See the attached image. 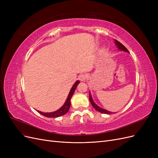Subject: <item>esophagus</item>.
Instances as JSON below:
<instances>
[{
	"mask_svg": "<svg viewBox=\"0 0 158 158\" xmlns=\"http://www.w3.org/2000/svg\"><path fill=\"white\" fill-rule=\"evenodd\" d=\"M87 78H88V76L86 74H81L80 76H79V77H78V79L80 81H85Z\"/></svg>",
	"mask_w": 158,
	"mask_h": 158,
	"instance_id": "1",
	"label": "esophagus"
}]
</instances>
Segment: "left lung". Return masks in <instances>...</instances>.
<instances>
[{"label":"left lung","mask_w":158,"mask_h":158,"mask_svg":"<svg viewBox=\"0 0 158 158\" xmlns=\"http://www.w3.org/2000/svg\"><path fill=\"white\" fill-rule=\"evenodd\" d=\"M114 44H115V45L117 46V48L119 49V50H121V51H126V52H129V51H128V49L126 48V47L124 46L122 44H121L120 42L119 41H118L117 40H114ZM89 101H90V103H91V104L92 105V106L94 107V108L95 109V110H97L98 111H99V112H100V113H104V114H111V113H112V112H110V111H107V110H106V109H102V107H99L98 106H97L96 104H95V103H94V102L93 101V99H92V95H91V94L89 93Z\"/></svg>","instance_id":"obj_1"}]
</instances>
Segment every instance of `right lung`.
I'll list each match as a JSON object with an SVG mask.
<instances>
[{"mask_svg": "<svg viewBox=\"0 0 158 158\" xmlns=\"http://www.w3.org/2000/svg\"><path fill=\"white\" fill-rule=\"evenodd\" d=\"M79 83H80L79 80H76V82L74 83L73 86L72 87V88L70 91V92H69V95L67 97V99H66L64 104L59 110H57V111H55L54 112H51V113H43L40 111H37H37L39 113L41 114L42 115H44L47 117H50V118H56V117H59L64 115V114H65L69 111V110L70 107V99L72 98V96H73V95L74 92L76 87H77V85H78Z\"/></svg>", "mask_w": 158, "mask_h": 158, "instance_id": "add662e5", "label": "right lung"}]
</instances>
